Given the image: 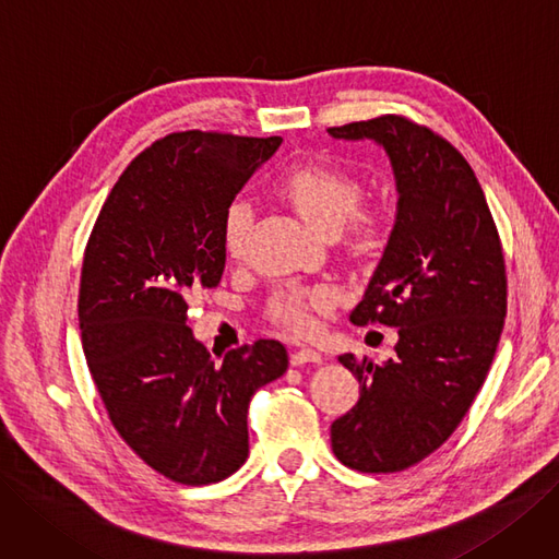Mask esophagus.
<instances>
[{
    "instance_id": "34e87169",
    "label": "esophagus",
    "mask_w": 559,
    "mask_h": 559,
    "mask_svg": "<svg viewBox=\"0 0 559 559\" xmlns=\"http://www.w3.org/2000/svg\"><path fill=\"white\" fill-rule=\"evenodd\" d=\"M290 361H293V366H304V364H320V361H322V357H320V353H316L313 347H301V349H297V353H293Z\"/></svg>"
}]
</instances>
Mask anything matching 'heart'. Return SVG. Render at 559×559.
Instances as JSON below:
<instances>
[{
    "mask_svg": "<svg viewBox=\"0 0 559 559\" xmlns=\"http://www.w3.org/2000/svg\"><path fill=\"white\" fill-rule=\"evenodd\" d=\"M281 195L290 202L301 218L322 235H338L341 227L353 221L364 202V189L338 170L322 168V165H301L285 173L281 183ZM253 221V210L246 200H233L225 206L221 223V239L227 255L237 258L243 248L248 225ZM334 301V293H283L272 304V316L295 332H308L313 326V311Z\"/></svg>",
    "mask_w": 559,
    "mask_h": 559,
    "instance_id": "heart-1",
    "label": "heart"
}]
</instances>
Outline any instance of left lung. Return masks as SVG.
<instances>
[{"mask_svg": "<svg viewBox=\"0 0 559 559\" xmlns=\"http://www.w3.org/2000/svg\"><path fill=\"white\" fill-rule=\"evenodd\" d=\"M329 135L380 144L399 193L384 253L349 313L396 326V355L338 357L359 401L332 424V449L353 469L401 472L442 447L479 394L507 316L504 255L477 177L444 138L396 115Z\"/></svg>", "mask_w": 559, "mask_h": 559, "instance_id": "1", "label": "left lung"}]
</instances>
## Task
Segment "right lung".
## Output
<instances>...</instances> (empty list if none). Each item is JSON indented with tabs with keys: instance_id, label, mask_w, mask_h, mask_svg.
<instances>
[{
	"instance_id": "obj_1",
	"label": "right lung",
	"mask_w": 559,
	"mask_h": 559,
	"mask_svg": "<svg viewBox=\"0 0 559 559\" xmlns=\"http://www.w3.org/2000/svg\"><path fill=\"white\" fill-rule=\"evenodd\" d=\"M283 138L183 131L144 150L112 186L82 260V349L112 426L177 484L204 486L248 459V403L287 370L260 338L221 364L189 326V299L225 269L221 223Z\"/></svg>"
}]
</instances>
